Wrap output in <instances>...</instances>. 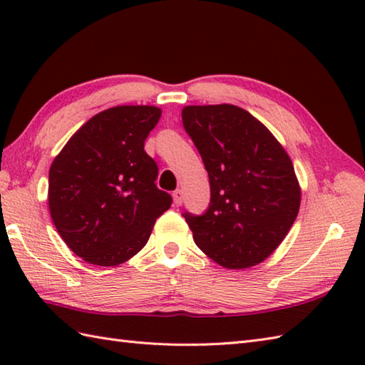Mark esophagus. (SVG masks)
I'll return each mask as SVG.
<instances>
[{
	"instance_id": "1",
	"label": "esophagus",
	"mask_w": 365,
	"mask_h": 365,
	"mask_svg": "<svg viewBox=\"0 0 365 365\" xmlns=\"http://www.w3.org/2000/svg\"><path fill=\"white\" fill-rule=\"evenodd\" d=\"M173 197H174V204L178 207V205H182V202H183V190H175L174 192H173Z\"/></svg>"
}]
</instances>
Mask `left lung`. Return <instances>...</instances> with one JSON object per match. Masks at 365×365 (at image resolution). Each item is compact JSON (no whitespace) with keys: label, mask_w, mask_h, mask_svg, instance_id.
Here are the masks:
<instances>
[{"label":"left lung","mask_w":365,"mask_h":365,"mask_svg":"<svg viewBox=\"0 0 365 365\" xmlns=\"http://www.w3.org/2000/svg\"><path fill=\"white\" fill-rule=\"evenodd\" d=\"M182 120L210 178L207 212L183 213L195 243L224 268L259 265L282 243L299 212L301 188L289 153L235 105L185 106Z\"/></svg>","instance_id":"left-lung-1"}]
</instances>
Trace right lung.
Here are the masks:
<instances>
[{"instance_id":"add662e5","label":"right lung","mask_w":365,"mask_h":365,"mask_svg":"<svg viewBox=\"0 0 365 365\" xmlns=\"http://www.w3.org/2000/svg\"><path fill=\"white\" fill-rule=\"evenodd\" d=\"M161 118L149 105L96 114L68 139L48 174L51 220L84 262L115 267L145 246L153 224L173 204L155 185L158 166L144 141Z\"/></svg>"}]
</instances>
